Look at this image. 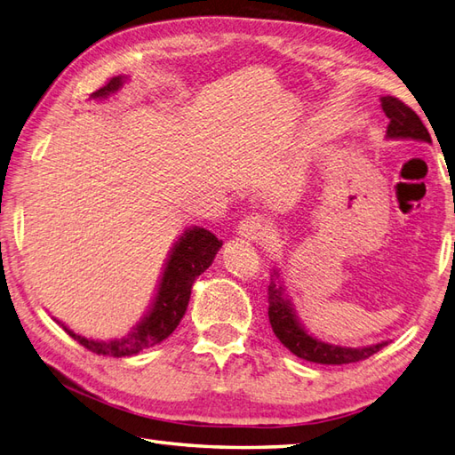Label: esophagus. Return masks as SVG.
<instances>
[{
    "label": "esophagus",
    "mask_w": 455,
    "mask_h": 455,
    "mask_svg": "<svg viewBox=\"0 0 455 455\" xmlns=\"http://www.w3.org/2000/svg\"><path fill=\"white\" fill-rule=\"evenodd\" d=\"M238 235L243 236L244 240H248V243H259V240L267 238L269 228H267L264 219L250 215V217H246L244 220H240Z\"/></svg>",
    "instance_id": "esophagus-1"
}]
</instances>
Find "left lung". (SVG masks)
Returning a JSON list of instances; mask_svg holds the SVG:
<instances>
[{"instance_id": "obj_1", "label": "left lung", "mask_w": 455, "mask_h": 455, "mask_svg": "<svg viewBox=\"0 0 455 455\" xmlns=\"http://www.w3.org/2000/svg\"><path fill=\"white\" fill-rule=\"evenodd\" d=\"M381 108L389 119V139H411L430 142V134L427 127H424L419 115L414 113L409 105H404L401 100L393 98V95H385V98H381ZM277 275L279 274L274 269V279L267 287L269 324H272V331L279 338V342L297 357L324 365H342L362 362L365 357L379 352L383 346H387V342H379L365 347H344L323 342L318 340V338L311 336L301 326V323H299L295 308L283 291V285L275 282Z\"/></svg>"}]
</instances>
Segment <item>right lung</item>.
<instances>
[{"mask_svg":"<svg viewBox=\"0 0 455 455\" xmlns=\"http://www.w3.org/2000/svg\"><path fill=\"white\" fill-rule=\"evenodd\" d=\"M123 85V78H111L108 84L92 93L93 100H103L109 93H115ZM222 246V240L215 235L209 233L205 228L193 227L186 230L180 238L176 246L172 248V254L164 267V274L158 285V293L150 307L148 315L142 321L132 326V331L123 336L115 338V340H90V338L80 336L72 332L70 328L64 331L70 334L76 342H80L84 347L98 355H109V357H124L134 355L147 347L160 344L162 340L176 331L180 321L188 311L191 285L196 279L205 272L212 264L219 248Z\"/></svg>","mask_w":455,"mask_h":455,"instance_id":"add662e5","label":"right lung"}]
</instances>
